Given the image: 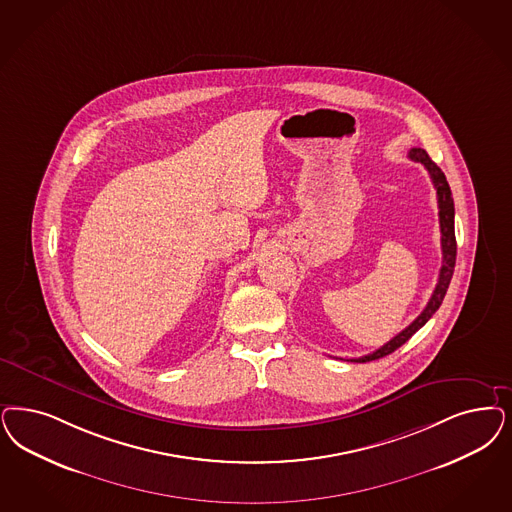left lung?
Masks as SVG:
<instances>
[{"mask_svg":"<svg viewBox=\"0 0 512 512\" xmlns=\"http://www.w3.org/2000/svg\"><path fill=\"white\" fill-rule=\"evenodd\" d=\"M408 157L414 160V162H422L423 166L427 168L429 176H431V181H433L435 189H437L442 247V266L441 272H439V282H437V287H435L431 299L427 302V306L423 308L422 314L414 319V321L406 327L405 331H401L399 335L393 336L388 344H384V346L378 348L376 352L363 355V357H357V359H352L353 363L374 361V359H380V357H384V355L395 352L397 348H401L406 340L414 335L418 329H422L423 325L431 319V316L439 310L442 299H444V295H446V289H448L450 280H452V274H454L458 246H456V232H454V198H452L450 185H448V181H446V176L442 174L441 168H439L433 160L429 159V155H427L423 149H420V147L410 149V151H408Z\"/></svg>","mask_w":512,"mask_h":512,"instance_id":"obj_1","label":"left lung"}]
</instances>
